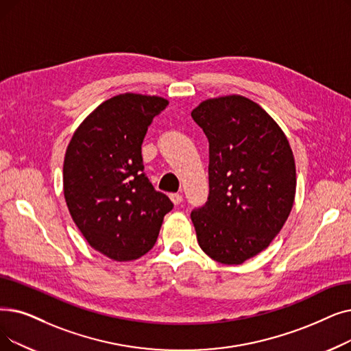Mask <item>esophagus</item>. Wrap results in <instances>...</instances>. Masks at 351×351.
Listing matches in <instances>:
<instances>
[{
	"mask_svg": "<svg viewBox=\"0 0 351 351\" xmlns=\"http://www.w3.org/2000/svg\"><path fill=\"white\" fill-rule=\"evenodd\" d=\"M169 197H171V201H172L175 205H179L182 201H184V196H182L180 193H171Z\"/></svg>",
	"mask_w": 351,
	"mask_h": 351,
	"instance_id": "1",
	"label": "esophagus"
}]
</instances>
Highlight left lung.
<instances>
[{
  "instance_id": "left-lung-1",
  "label": "left lung",
  "mask_w": 351,
  "mask_h": 351,
  "mask_svg": "<svg viewBox=\"0 0 351 351\" xmlns=\"http://www.w3.org/2000/svg\"><path fill=\"white\" fill-rule=\"evenodd\" d=\"M209 142V195L191 212L212 260L238 265L281 231L295 196V162L284 132L260 104L232 95L192 110Z\"/></svg>"
}]
</instances>
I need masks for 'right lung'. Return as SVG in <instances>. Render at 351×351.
<instances>
[{
  "instance_id": "right-lung-1",
  "label": "right lung",
  "mask_w": 351,
  "mask_h": 351,
  "mask_svg": "<svg viewBox=\"0 0 351 351\" xmlns=\"http://www.w3.org/2000/svg\"><path fill=\"white\" fill-rule=\"evenodd\" d=\"M169 104L125 93L103 101L74 132L63 166L70 215L91 248L114 261L154 248L173 204L150 184L142 143L154 117Z\"/></svg>"
}]
</instances>
